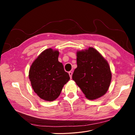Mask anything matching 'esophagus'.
Listing matches in <instances>:
<instances>
[{
    "label": "esophagus",
    "mask_w": 135,
    "mask_h": 135,
    "mask_svg": "<svg viewBox=\"0 0 135 135\" xmlns=\"http://www.w3.org/2000/svg\"><path fill=\"white\" fill-rule=\"evenodd\" d=\"M69 76H70V79H71L72 75H73V73H72L71 71H69Z\"/></svg>",
    "instance_id": "esophagus-1"
}]
</instances>
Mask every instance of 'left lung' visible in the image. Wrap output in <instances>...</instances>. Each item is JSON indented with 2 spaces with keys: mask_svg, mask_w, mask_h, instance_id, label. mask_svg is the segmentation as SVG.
I'll use <instances>...</instances> for the list:
<instances>
[{
  "mask_svg": "<svg viewBox=\"0 0 135 135\" xmlns=\"http://www.w3.org/2000/svg\"><path fill=\"white\" fill-rule=\"evenodd\" d=\"M77 68L72 78L85 97L95 100L108 91L112 80V73L108 61L95 48L77 51Z\"/></svg>",
  "mask_w": 135,
  "mask_h": 135,
  "instance_id": "1",
  "label": "left lung"
}]
</instances>
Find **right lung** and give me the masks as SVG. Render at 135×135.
<instances>
[{"label":"right lung","instance_id":"obj_1","mask_svg":"<svg viewBox=\"0 0 135 135\" xmlns=\"http://www.w3.org/2000/svg\"><path fill=\"white\" fill-rule=\"evenodd\" d=\"M59 55L57 50L46 49L34 60L30 68L28 77L32 88L45 101L56 100L64 85L70 79L62 64L58 60Z\"/></svg>","mask_w":135,"mask_h":135}]
</instances>
